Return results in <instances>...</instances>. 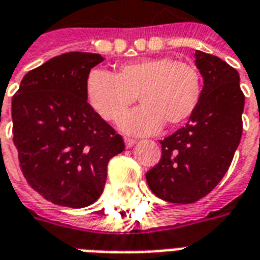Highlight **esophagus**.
<instances>
[{"mask_svg": "<svg viewBox=\"0 0 260 260\" xmlns=\"http://www.w3.org/2000/svg\"><path fill=\"white\" fill-rule=\"evenodd\" d=\"M136 143L135 139H131V138H125V146L128 147V149H131V147L134 146Z\"/></svg>", "mask_w": 260, "mask_h": 260, "instance_id": "esophagus-1", "label": "esophagus"}]
</instances>
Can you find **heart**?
I'll use <instances>...</instances> for the list:
<instances>
[{
	"label": "heart",
	"mask_w": 260,
	"mask_h": 260,
	"mask_svg": "<svg viewBox=\"0 0 260 260\" xmlns=\"http://www.w3.org/2000/svg\"><path fill=\"white\" fill-rule=\"evenodd\" d=\"M86 97L108 122L118 121L135 103L141 108L121 119V128L134 135L156 134L166 125L175 128L191 118L202 97V78L195 65L171 57L146 58L121 65L115 75L90 71Z\"/></svg>",
	"instance_id": "heart-1"
}]
</instances>
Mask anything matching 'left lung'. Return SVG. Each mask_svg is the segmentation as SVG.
<instances>
[{"label":"left lung","mask_w":260,"mask_h":260,"mask_svg":"<svg viewBox=\"0 0 260 260\" xmlns=\"http://www.w3.org/2000/svg\"><path fill=\"white\" fill-rule=\"evenodd\" d=\"M203 78L202 97L185 126L161 143V158L146 173L154 195L171 203H193L221 181L242 135L245 97L237 69L216 55L195 53Z\"/></svg>","instance_id":"1"}]
</instances>
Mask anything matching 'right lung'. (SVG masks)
<instances>
[{"label": "right lung", "mask_w": 260, "mask_h": 260, "mask_svg": "<svg viewBox=\"0 0 260 260\" xmlns=\"http://www.w3.org/2000/svg\"><path fill=\"white\" fill-rule=\"evenodd\" d=\"M100 54H61L23 76L12 97L14 143L27 184L58 206L80 209L100 198L107 164L124 152L118 135L86 97Z\"/></svg>", "instance_id": "1"}]
</instances>
